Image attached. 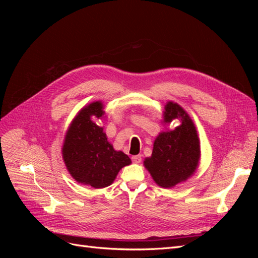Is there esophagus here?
Segmentation results:
<instances>
[{"mask_svg":"<svg viewBox=\"0 0 258 258\" xmlns=\"http://www.w3.org/2000/svg\"><path fill=\"white\" fill-rule=\"evenodd\" d=\"M131 159L135 163H140L142 160V156L141 155H135V156H132Z\"/></svg>","mask_w":258,"mask_h":258,"instance_id":"obj_1","label":"esophagus"}]
</instances>
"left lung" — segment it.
Returning a JSON list of instances; mask_svg holds the SVG:
<instances>
[{"label":"left lung","mask_w":258,"mask_h":258,"mask_svg":"<svg viewBox=\"0 0 258 258\" xmlns=\"http://www.w3.org/2000/svg\"><path fill=\"white\" fill-rule=\"evenodd\" d=\"M175 118L181 124L159 134L152 156L144 160L155 183L163 188L186 181L196 171L200 159L199 138L191 118L182 106L169 101L163 111V122L170 123Z\"/></svg>","instance_id":"1"}]
</instances>
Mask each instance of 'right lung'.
<instances>
[{"label":"right lung","mask_w":258,"mask_h":258,"mask_svg":"<svg viewBox=\"0 0 258 258\" xmlns=\"http://www.w3.org/2000/svg\"><path fill=\"white\" fill-rule=\"evenodd\" d=\"M104 115L103 104L96 101L84 106L67 131L62 156L67 169L76 182L103 188L111 185L119 170L131 163L128 156L115 151L103 128L91 120Z\"/></svg>","instance_id":"1"}]
</instances>
